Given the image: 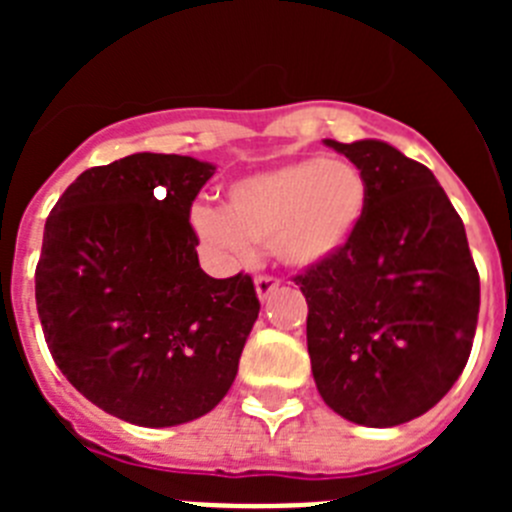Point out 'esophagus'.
<instances>
[{
    "instance_id": "1",
    "label": "esophagus",
    "mask_w": 512,
    "mask_h": 512,
    "mask_svg": "<svg viewBox=\"0 0 512 512\" xmlns=\"http://www.w3.org/2000/svg\"><path fill=\"white\" fill-rule=\"evenodd\" d=\"M279 279L277 277H269V274H261V277H256V295H259V300H266V297H271L274 292L279 289Z\"/></svg>"
}]
</instances>
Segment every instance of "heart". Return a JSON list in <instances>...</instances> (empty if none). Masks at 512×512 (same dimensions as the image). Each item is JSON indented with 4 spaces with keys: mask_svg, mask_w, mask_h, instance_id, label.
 I'll return each mask as SVG.
<instances>
[{
    "mask_svg": "<svg viewBox=\"0 0 512 512\" xmlns=\"http://www.w3.org/2000/svg\"><path fill=\"white\" fill-rule=\"evenodd\" d=\"M369 187L351 161L300 158L233 182L225 210L192 207V228L212 251L248 259L264 243L287 266H315L341 251L364 220Z\"/></svg>",
    "mask_w": 512,
    "mask_h": 512,
    "instance_id": "obj_1",
    "label": "heart"
}]
</instances>
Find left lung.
Here are the masks:
<instances>
[{
  "mask_svg": "<svg viewBox=\"0 0 512 512\" xmlns=\"http://www.w3.org/2000/svg\"><path fill=\"white\" fill-rule=\"evenodd\" d=\"M325 146L364 174L369 202L351 241L295 277L312 377L333 413L392 428L428 413L464 372L479 274L428 166L382 140Z\"/></svg>",
  "mask_w": 512,
  "mask_h": 512,
  "instance_id": "1",
  "label": "left lung"
}]
</instances>
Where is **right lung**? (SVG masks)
Returning <instances> with one entry per match:
<instances>
[{
	"label": "right lung",
	"mask_w": 512,
	"mask_h": 512,
	"mask_svg": "<svg viewBox=\"0 0 512 512\" xmlns=\"http://www.w3.org/2000/svg\"><path fill=\"white\" fill-rule=\"evenodd\" d=\"M215 166L133 153L94 166L45 220L35 302L63 377L104 413L189 423L228 395L259 297L248 274L200 269L189 223Z\"/></svg>",
	"instance_id": "obj_1"
}]
</instances>
